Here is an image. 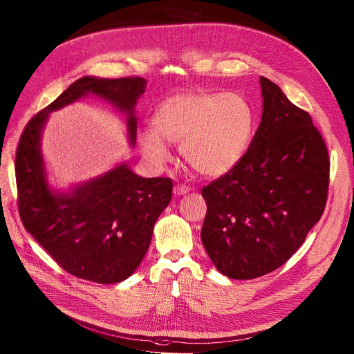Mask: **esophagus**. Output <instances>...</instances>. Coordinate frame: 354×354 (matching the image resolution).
<instances>
[{
    "label": "esophagus",
    "mask_w": 354,
    "mask_h": 354,
    "mask_svg": "<svg viewBox=\"0 0 354 354\" xmlns=\"http://www.w3.org/2000/svg\"><path fill=\"white\" fill-rule=\"evenodd\" d=\"M192 189L189 185H185V184H176V187H174V194H177V196H181V194H185V193H189Z\"/></svg>",
    "instance_id": "34e87169"
}]
</instances>
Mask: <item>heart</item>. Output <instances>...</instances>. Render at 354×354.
<instances>
[{
    "label": "heart",
    "mask_w": 354,
    "mask_h": 354,
    "mask_svg": "<svg viewBox=\"0 0 354 354\" xmlns=\"http://www.w3.org/2000/svg\"><path fill=\"white\" fill-rule=\"evenodd\" d=\"M151 127L141 133L140 145L156 167L171 160L165 140L181 142V156L190 167L207 177H220L244 156L253 134L254 111L237 93H181L154 110Z\"/></svg>",
    "instance_id": "obj_1"
}]
</instances>
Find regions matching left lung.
<instances>
[{
	"label": "left lung",
	"instance_id": "8db88e82",
	"mask_svg": "<svg viewBox=\"0 0 354 354\" xmlns=\"http://www.w3.org/2000/svg\"><path fill=\"white\" fill-rule=\"evenodd\" d=\"M263 115L247 151L203 187L201 241L220 273L264 276L304 243L327 203L330 158L310 114L273 81L260 78Z\"/></svg>",
	"mask_w": 354,
	"mask_h": 354
}]
</instances>
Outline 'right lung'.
<instances>
[{
	"label": "right lung",
	"instance_id": "obj_1",
	"mask_svg": "<svg viewBox=\"0 0 354 354\" xmlns=\"http://www.w3.org/2000/svg\"><path fill=\"white\" fill-rule=\"evenodd\" d=\"M144 88L141 77H82L38 111L19 137L15 178L21 221L54 261L78 279L111 284L136 272L150 247L154 224L171 200L173 180L142 178L121 164L70 194H55L46 180L41 130L51 111L93 93L129 114L134 144L133 109Z\"/></svg>",
	"mask_w": 354,
	"mask_h": 354
}]
</instances>
